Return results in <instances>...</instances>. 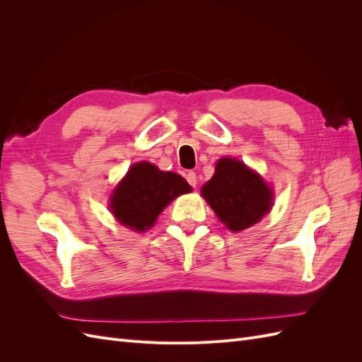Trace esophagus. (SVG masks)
Segmentation results:
<instances>
[{"label":"esophagus","instance_id":"obj_1","mask_svg":"<svg viewBox=\"0 0 362 362\" xmlns=\"http://www.w3.org/2000/svg\"><path fill=\"white\" fill-rule=\"evenodd\" d=\"M185 180H187V182L192 185V187H196V184H198V178H196V173L194 172H187V175H185Z\"/></svg>","mask_w":362,"mask_h":362}]
</instances>
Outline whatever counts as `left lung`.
<instances>
[{"instance_id":"left-lung-1","label":"left lung","mask_w":362,"mask_h":362,"mask_svg":"<svg viewBox=\"0 0 362 362\" xmlns=\"http://www.w3.org/2000/svg\"><path fill=\"white\" fill-rule=\"evenodd\" d=\"M229 231L240 233L258 223L273 206V192L259 175L243 161L225 157L216 164L213 178L201 189Z\"/></svg>"}]
</instances>
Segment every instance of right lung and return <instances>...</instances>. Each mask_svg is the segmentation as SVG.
Here are the masks:
<instances>
[{
	"label": "right lung",
	"instance_id": "obj_1",
	"mask_svg": "<svg viewBox=\"0 0 362 362\" xmlns=\"http://www.w3.org/2000/svg\"><path fill=\"white\" fill-rule=\"evenodd\" d=\"M192 192L189 182L175 172H163L156 164L140 161L131 166L112 193L110 211L119 223L144 233L158 214L180 194Z\"/></svg>",
	"mask_w": 362,
	"mask_h": 362
}]
</instances>
